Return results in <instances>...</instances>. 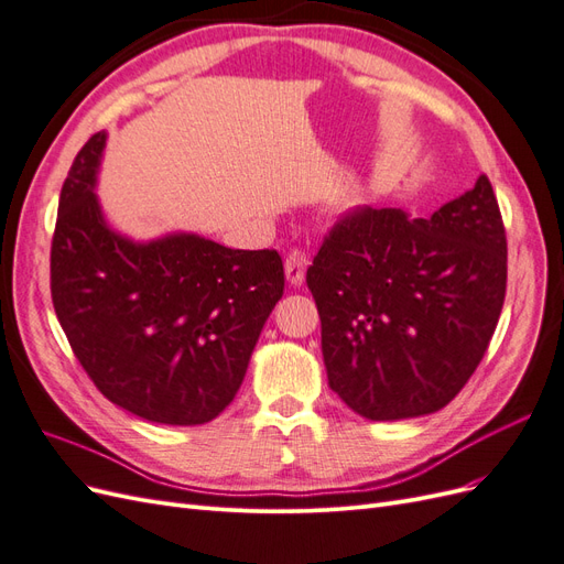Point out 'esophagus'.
Returning a JSON list of instances; mask_svg holds the SVG:
<instances>
[{
	"label": "esophagus",
	"instance_id": "1",
	"mask_svg": "<svg viewBox=\"0 0 564 564\" xmlns=\"http://www.w3.org/2000/svg\"><path fill=\"white\" fill-rule=\"evenodd\" d=\"M305 268H308V256H305V251L292 249V251L286 253V259H284V275H286V282H289V284L301 286L303 280H305Z\"/></svg>",
	"mask_w": 564,
	"mask_h": 564
}]
</instances>
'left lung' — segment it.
<instances>
[{
	"mask_svg": "<svg viewBox=\"0 0 564 564\" xmlns=\"http://www.w3.org/2000/svg\"><path fill=\"white\" fill-rule=\"evenodd\" d=\"M506 230L482 174L431 218L362 207L308 268L329 388L355 414H433L468 383L506 299Z\"/></svg>",
	"mask_w": 564,
	"mask_h": 564,
	"instance_id": "1",
	"label": "left lung"
}]
</instances>
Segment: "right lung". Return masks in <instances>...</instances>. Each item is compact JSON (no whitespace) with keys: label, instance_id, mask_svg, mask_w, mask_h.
<instances>
[{"label":"right lung","instance_id":"1","mask_svg":"<svg viewBox=\"0 0 564 564\" xmlns=\"http://www.w3.org/2000/svg\"><path fill=\"white\" fill-rule=\"evenodd\" d=\"M108 133L67 172L51 242V299L79 365L127 412L199 425L235 400L284 292L275 249H228L195 232L150 242L108 226L96 197Z\"/></svg>","mask_w":564,"mask_h":564}]
</instances>
